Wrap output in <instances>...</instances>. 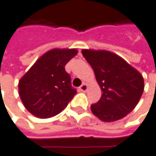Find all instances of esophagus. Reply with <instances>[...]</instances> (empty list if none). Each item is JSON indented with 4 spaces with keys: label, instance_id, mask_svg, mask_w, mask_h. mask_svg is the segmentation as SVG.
Returning a JSON list of instances; mask_svg holds the SVG:
<instances>
[{
    "label": "esophagus",
    "instance_id": "34e87169",
    "mask_svg": "<svg viewBox=\"0 0 156 156\" xmlns=\"http://www.w3.org/2000/svg\"><path fill=\"white\" fill-rule=\"evenodd\" d=\"M87 90H88V86H87V84H82L80 87V91H83V92H85V91H87Z\"/></svg>",
    "mask_w": 156,
    "mask_h": 156
}]
</instances>
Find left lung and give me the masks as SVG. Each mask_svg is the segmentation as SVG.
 Masks as SVG:
<instances>
[{
	"mask_svg": "<svg viewBox=\"0 0 156 156\" xmlns=\"http://www.w3.org/2000/svg\"><path fill=\"white\" fill-rule=\"evenodd\" d=\"M81 53L93 68L102 90L100 101L90 107L92 113L107 122L122 119L135 108L143 95V76L110 51L83 49Z\"/></svg>",
	"mask_w": 156,
	"mask_h": 156,
	"instance_id": "obj_1",
	"label": "left lung"
}]
</instances>
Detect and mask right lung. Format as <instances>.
I'll return each mask as SVG.
<instances>
[{
	"label": "right lung",
	"instance_id": "add662e5",
	"mask_svg": "<svg viewBox=\"0 0 156 156\" xmlns=\"http://www.w3.org/2000/svg\"><path fill=\"white\" fill-rule=\"evenodd\" d=\"M76 49L55 48L40 56L19 81V95L25 109L38 118L60 113L76 93L65 70Z\"/></svg>",
	"mask_w": 156,
	"mask_h": 156
}]
</instances>
